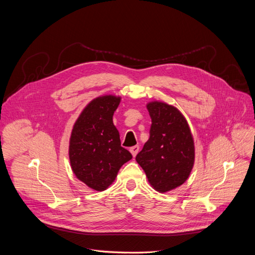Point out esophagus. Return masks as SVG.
I'll list each match as a JSON object with an SVG mask.
<instances>
[{
  "label": "esophagus",
  "instance_id": "34e87169",
  "mask_svg": "<svg viewBox=\"0 0 255 255\" xmlns=\"http://www.w3.org/2000/svg\"><path fill=\"white\" fill-rule=\"evenodd\" d=\"M138 151H139V146H138V145H135V146H132V147L130 148V152L132 153L133 157L136 156V154L138 153Z\"/></svg>",
  "mask_w": 255,
  "mask_h": 255
}]
</instances>
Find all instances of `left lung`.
<instances>
[{
	"mask_svg": "<svg viewBox=\"0 0 255 255\" xmlns=\"http://www.w3.org/2000/svg\"><path fill=\"white\" fill-rule=\"evenodd\" d=\"M151 118L150 137L136 161L158 193L186 183L195 163V142L187 119L178 109L161 101L146 104Z\"/></svg>",
	"mask_w": 255,
	"mask_h": 255,
	"instance_id": "8db88e82",
	"label": "left lung"
}]
</instances>
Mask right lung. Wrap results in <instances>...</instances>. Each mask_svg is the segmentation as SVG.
Here are the masks:
<instances>
[{
  "instance_id": "1",
  "label": "right lung",
  "mask_w": 255,
  "mask_h": 255,
  "mask_svg": "<svg viewBox=\"0 0 255 255\" xmlns=\"http://www.w3.org/2000/svg\"><path fill=\"white\" fill-rule=\"evenodd\" d=\"M120 96L104 95L93 99L72 127L68 156L72 172L90 189L102 192L115 180L121 166L132 154L121 146L113 115Z\"/></svg>"
}]
</instances>
